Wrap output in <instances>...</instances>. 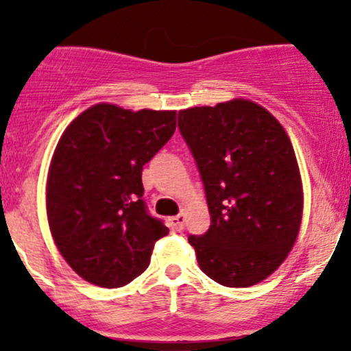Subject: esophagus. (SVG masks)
<instances>
[{
	"label": "esophagus",
	"mask_w": 351,
	"mask_h": 351,
	"mask_svg": "<svg viewBox=\"0 0 351 351\" xmlns=\"http://www.w3.org/2000/svg\"><path fill=\"white\" fill-rule=\"evenodd\" d=\"M184 215H176L170 217V226L171 229H175V231H181V229L184 228Z\"/></svg>",
	"instance_id": "1"
}]
</instances>
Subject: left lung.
<instances>
[{
  "instance_id": "1",
  "label": "left lung",
  "mask_w": 351,
  "mask_h": 351,
  "mask_svg": "<svg viewBox=\"0 0 351 351\" xmlns=\"http://www.w3.org/2000/svg\"><path fill=\"white\" fill-rule=\"evenodd\" d=\"M178 128L204 184L211 224L189 236L201 271L249 287L284 263L300 229L304 193L291 138L251 100L180 110Z\"/></svg>"
}]
</instances>
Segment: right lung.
I'll use <instances>...</instances> for the list:
<instances>
[{"mask_svg": "<svg viewBox=\"0 0 351 351\" xmlns=\"http://www.w3.org/2000/svg\"><path fill=\"white\" fill-rule=\"evenodd\" d=\"M175 128V110L97 104L60 136L47 175V221L59 252L90 284L132 282L168 234L145 204L142 170Z\"/></svg>", "mask_w": 351, "mask_h": 351, "instance_id": "right-lung-1", "label": "right lung"}]
</instances>
